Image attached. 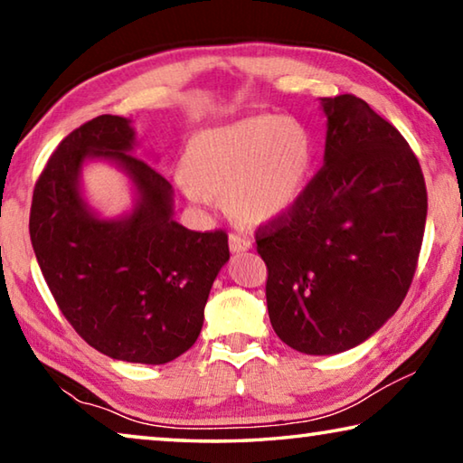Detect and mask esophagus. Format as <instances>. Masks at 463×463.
Segmentation results:
<instances>
[{
  "mask_svg": "<svg viewBox=\"0 0 463 463\" xmlns=\"http://www.w3.org/2000/svg\"><path fill=\"white\" fill-rule=\"evenodd\" d=\"M229 245H231L232 253H242V250L250 249L253 242H250V239H247V237H241V234H237V232H231L229 234Z\"/></svg>",
  "mask_w": 463,
  "mask_h": 463,
  "instance_id": "34e87169",
  "label": "esophagus"
}]
</instances>
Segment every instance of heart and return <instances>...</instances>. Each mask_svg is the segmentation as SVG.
Segmentation results:
<instances>
[{"mask_svg": "<svg viewBox=\"0 0 463 463\" xmlns=\"http://www.w3.org/2000/svg\"><path fill=\"white\" fill-rule=\"evenodd\" d=\"M308 130L294 118L249 116L192 138L175 184L187 200L213 206L226 195L232 216L263 224L289 213L312 167Z\"/></svg>", "mask_w": 463, "mask_h": 463, "instance_id": "heart-1", "label": "heart"}]
</instances>
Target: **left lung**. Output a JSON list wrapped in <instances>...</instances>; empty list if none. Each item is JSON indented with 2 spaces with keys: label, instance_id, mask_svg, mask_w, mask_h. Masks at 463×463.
Here are the masks:
<instances>
[{
  "label": "left lung",
  "instance_id": "1",
  "mask_svg": "<svg viewBox=\"0 0 463 463\" xmlns=\"http://www.w3.org/2000/svg\"><path fill=\"white\" fill-rule=\"evenodd\" d=\"M320 106L325 165L255 232L273 331L307 355L355 347L394 315L427 221L425 177L401 132L351 93Z\"/></svg>",
  "mask_w": 463,
  "mask_h": 463
}]
</instances>
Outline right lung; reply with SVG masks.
<instances>
[{"instance_id": "right-lung-1", "label": "right lung", "mask_w": 463, "mask_h": 463, "mask_svg": "<svg viewBox=\"0 0 463 463\" xmlns=\"http://www.w3.org/2000/svg\"><path fill=\"white\" fill-rule=\"evenodd\" d=\"M135 128L98 116L61 140L38 177L30 241L49 289L81 339L112 359L161 365L198 339L218 271L224 231L195 232L174 221V190L132 155ZM88 158L116 162L136 184L133 213L99 219L80 195Z\"/></svg>"}]
</instances>
